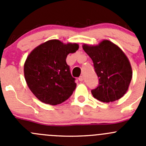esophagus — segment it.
Segmentation results:
<instances>
[{"instance_id": "34e87169", "label": "esophagus", "mask_w": 146, "mask_h": 146, "mask_svg": "<svg viewBox=\"0 0 146 146\" xmlns=\"http://www.w3.org/2000/svg\"><path fill=\"white\" fill-rule=\"evenodd\" d=\"M83 80H84V78H83V76H80V77L78 78V80L79 81H83Z\"/></svg>"}]
</instances>
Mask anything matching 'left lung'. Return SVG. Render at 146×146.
I'll return each instance as SVG.
<instances>
[{
  "mask_svg": "<svg viewBox=\"0 0 146 146\" xmlns=\"http://www.w3.org/2000/svg\"><path fill=\"white\" fill-rule=\"evenodd\" d=\"M82 48L92 60L99 78L98 87L91 90L94 98L107 103L122 98L132 78L131 66L124 53L108 40L97 46L84 44Z\"/></svg>",
  "mask_w": 146,
  "mask_h": 146,
  "instance_id": "8db88e82",
  "label": "left lung"
}]
</instances>
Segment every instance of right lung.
Wrapping results in <instances>:
<instances>
[{
  "label": "right lung",
  "mask_w": 146,
  "mask_h": 146,
  "mask_svg": "<svg viewBox=\"0 0 146 146\" xmlns=\"http://www.w3.org/2000/svg\"><path fill=\"white\" fill-rule=\"evenodd\" d=\"M77 44H64L49 40L29 54L24 66L27 84L37 99L45 104L56 105L67 100L76 88L66 57L78 49Z\"/></svg>",
  "instance_id": "1"
}]
</instances>
